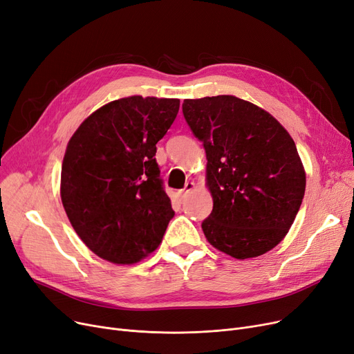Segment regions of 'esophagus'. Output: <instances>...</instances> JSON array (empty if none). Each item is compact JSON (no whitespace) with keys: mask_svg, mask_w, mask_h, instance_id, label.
I'll list each match as a JSON object with an SVG mask.
<instances>
[{"mask_svg":"<svg viewBox=\"0 0 354 354\" xmlns=\"http://www.w3.org/2000/svg\"><path fill=\"white\" fill-rule=\"evenodd\" d=\"M194 188H195V183H194V182H187V183H185V187H183V189H180V191H179V196H180V198H183V196H185L187 194H189Z\"/></svg>","mask_w":354,"mask_h":354,"instance_id":"esophagus-1","label":"esophagus"}]
</instances>
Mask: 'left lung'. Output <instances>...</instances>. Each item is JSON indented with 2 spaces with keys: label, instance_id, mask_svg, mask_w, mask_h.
I'll list each match as a JSON object with an SVG mask.
<instances>
[{
  "label": "left lung",
  "instance_id": "left-lung-1",
  "mask_svg": "<svg viewBox=\"0 0 354 354\" xmlns=\"http://www.w3.org/2000/svg\"><path fill=\"white\" fill-rule=\"evenodd\" d=\"M183 117L207 153L211 245L236 257L265 254L286 236L305 194L295 142L268 111L233 95L185 100Z\"/></svg>",
  "mask_w": 354,
  "mask_h": 354
}]
</instances>
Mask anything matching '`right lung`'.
<instances>
[{"instance_id":"obj_1","label":"right lung","mask_w":354,"mask_h":354,"mask_svg":"<svg viewBox=\"0 0 354 354\" xmlns=\"http://www.w3.org/2000/svg\"><path fill=\"white\" fill-rule=\"evenodd\" d=\"M178 111L176 98H121L92 113L71 137L60 196L76 234L101 259L131 265L160 244L175 211L156 143Z\"/></svg>"}]
</instances>
